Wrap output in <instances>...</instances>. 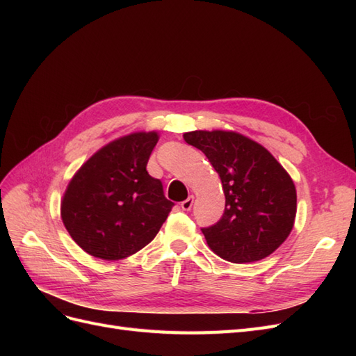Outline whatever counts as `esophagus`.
Masks as SVG:
<instances>
[{
	"label": "esophagus",
	"mask_w": 356,
	"mask_h": 356,
	"mask_svg": "<svg viewBox=\"0 0 356 356\" xmlns=\"http://www.w3.org/2000/svg\"><path fill=\"white\" fill-rule=\"evenodd\" d=\"M193 203H195V196L190 195L188 199H186L184 202H181V209L182 211H190L191 207H193Z\"/></svg>",
	"instance_id": "esophagus-1"
}]
</instances>
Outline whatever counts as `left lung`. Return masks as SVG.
<instances>
[{"label":"left lung","instance_id":"obj_1","mask_svg":"<svg viewBox=\"0 0 356 356\" xmlns=\"http://www.w3.org/2000/svg\"><path fill=\"white\" fill-rule=\"evenodd\" d=\"M184 139L208 157L225 196L221 220L202 229L208 246L238 264L275 252L297 213V191L288 172L261 144L238 132L193 131Z\"/></svg>","mask_w":356,"mask_h":356}]
</instances>
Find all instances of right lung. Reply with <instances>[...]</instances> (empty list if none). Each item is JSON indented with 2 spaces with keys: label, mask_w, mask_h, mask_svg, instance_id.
<instances>
[{
  "label": "right lung",
  "mask_w": 356,
  "mask_h": 356,
  "mask_svg": "<svg viewBox=\"0 0 356 356\" xmlns=\"http://www.w3.org/2000/svg\"><path fill=\"white\" fill-rule=\"evenodd\" d=\"M157 132H134L98 149L75 172L60 200V217L81 250L115 261L143 250L174 207L147 163Z\"/></svg>",
  "instance_id": "right-lung-1"
}]
</instances>
